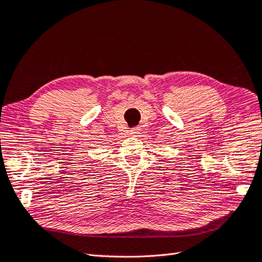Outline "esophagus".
<instances>
[{
  "instance_id": "obj_1",
  "label": "esophagus",
  "mask_w": 262,
  "mask_h": 262,
  "mask_svg": "<svg viewBox=\"0 0 262 262\" xmlns=\"http://www.w3.org/2000/svg\"><path fill=\"white\" fill-rule=\"evenodd\" d=\"M139 132H140V129H139V127H133V129L130 130V135H138Z\"/></svg>"
}]
</instances>
